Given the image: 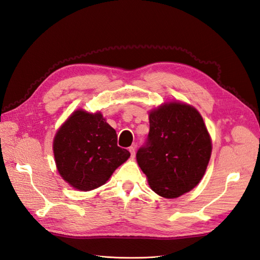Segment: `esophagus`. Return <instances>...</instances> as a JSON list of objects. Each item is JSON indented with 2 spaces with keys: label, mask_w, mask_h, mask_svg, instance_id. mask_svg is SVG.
<instances>
[{
  "label": "esophagus",
  "mask_w": 260,
  "mask_h": 260,
  "mask_svg": "<svg viewBox=\"0 0 260 260\" xmlns=\"http://www.w3.org/2000/svg\"><path fill=\"white\" fill-rule=\"evenodd\" d=\"M129 152L131 153L132 157H135L136 156V147L135 146H130L129 147Z\"/></svg>",
  "instance_id": "esophagus-1"
}]
</instances>
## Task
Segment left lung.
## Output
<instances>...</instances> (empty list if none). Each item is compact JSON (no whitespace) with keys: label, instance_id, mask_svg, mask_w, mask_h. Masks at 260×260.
Returning a JSON list of instances; mask_svg holds the SVG:
<instances>
[{"label":"left lung","instance_id":"left-lung-1","mask_svg":"<svg viewBox=\"0 0 260 260\" xmlns=\"http://www.w3.org/2000/svg\"><path fill=\"white\" fill-rule=\"evenodd\" d=\"M210 154V137L200 113L190 105L169 103L149 114V132L137 160L155 193L176 199L199 184Z\"/></svg>","mask_w":260,"mask_h":260}]
</instances>
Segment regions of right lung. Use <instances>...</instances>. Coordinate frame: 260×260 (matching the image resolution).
Instances as JSON below:
<instances>
[{
	"mask_svg": "<svg viewBox=\"0 0 260 260\" xmlns=\"http://www.w3.org/2000/svg\"><path fill=\"white\" fill-rule=\"evenodd\" d=\"M53 149L59 175L80 191L103 185L130 156L117 145L116 131L103 116L83 111L75 112L61 125Z\"/></svg>",
	"mask_w": 260,
	"mask_h": 260,
	"instance_id": "right-lung-1",
	"label": "right lung"
}]
</instances>
